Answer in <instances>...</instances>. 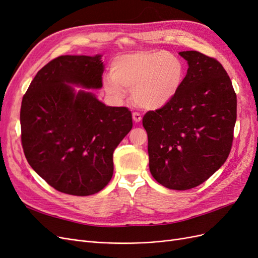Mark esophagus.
Returning a JSON list of instances; mask_svg holds the SVG:
<instances>
[{"label": "esophagus", "instance_id": "34e87169", "mask_svg": "<svg viewBox=\"0 0 258 258\" xmlns=\"http://www.w3.org/2000/svg\"><path fill=\"white\" fill-rule=\"evenodd\" d=\"M132 118H134V120L136 122H140L142 120V116L140 115L139 113H132Z\"/></svg>", "mask_w": 258, "mask_h": 258}]
</instances>
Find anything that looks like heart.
<instances>
[{"mask_svg":"<svg viewBox=\"0 0 258 258\" xmlns=\"http://www.w3.org/2000/svg\"><path fill=\"white\" fill-rule=\"evenodd\" d=\"M104 76L105 91L121 100L134 90L136 102L147 110H157L172 100L184 82L182 60L167 51H141L121 54L112 62Z\"/></svg>","mask_w":258,"mask_h":258,"instance_id":"obj_1","label":"heart"}]
</instances>
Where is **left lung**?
I'll return each instance as SVG.
<instances>
[{
    "label": "left lung",
    "mask_w": 258,
    "mask_h": 258,
    "mask_svg": "<svg viewBox=\"0 0 258 258\" xmlns=\"http://www.w3.org/2000/svg\"><path fill=\"white\" fill-rule=\"evenodd\" d=\"M188 70L175 97L143 117L150 171L170 189L194 188L227 159L237 119V95L223 66L196 50L181 51Z\"/></svg>",
    "instance_id": "1"
}]
</instances>
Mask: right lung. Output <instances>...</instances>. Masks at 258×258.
<instances>
[{
    "mask_svg": "<svg viewBox=\"0 0 258 258\" xmlns=\"http://www.w3.org/2000/svg\"><path fill=\"white\" fill-rule=\"evenodd\" d=\"M100 54L60 56L37 72L22 98L21 144L29 165L58 191L89 196L113 176V153L132 128L127 107L106 106L73 85L102 87Z\"/></svg>",
    "mask_w": 258,
    "mask_h": 258,
    "instance_id": "add662e5",
    "label": "right lung"
}]
</instances>
